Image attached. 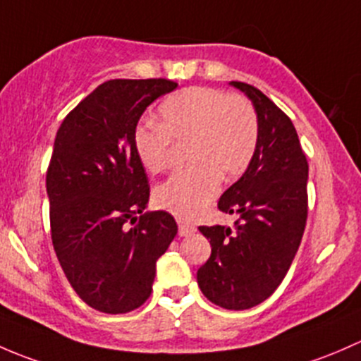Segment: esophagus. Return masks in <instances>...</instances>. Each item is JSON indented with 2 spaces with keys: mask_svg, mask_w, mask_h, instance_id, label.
<instances>
[{
  "mask_svg": "<svg viewBox=\"0 0 361 361\" xmlns=\"http://www.w3.org/2000/svg\"><path fill=\"white\" fill-rule=\"evenodd\" d=\"M196 231V228L192 224H185V222L179 221V235L180 236H189Z\"/></svg>",
  "mask_w": 361,
  "mask_h": 361,
  "instance_id": "1",
  "label": "esophagus"
}]
</instances>
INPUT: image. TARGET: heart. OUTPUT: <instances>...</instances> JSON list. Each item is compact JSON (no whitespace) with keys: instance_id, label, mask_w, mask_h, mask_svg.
<instances>
[{"instance_id":"obj_1","label":"heart","mask_w":361,"mask_h":361,"mask_svg":"<svg viewBox=\"0 0 361 361\" xmlns=\"http://www.w3.org/2000/svg\"><path fill=\"white\" fill-rule=\"evenodd\" d=\"M259 142L254 104L221 88L189 87L159 106V125H140L133 135L139 161L149 173L170 166L176 146H185L189 169L159 184L156 205L179 219H195L215 198L221 177L233 180L250 165Z\"/></svg>"}]
</instances>
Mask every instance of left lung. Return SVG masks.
Instances as JSON below:
<instances>
[{"instance_id":"obj_1","label":"left lung","mask_w":361,"mask_h":361,"mask_svg":"<svg viewBox=\"0 0 361 361\" xmlns=\"http://www.w3.org/2000/svg\"><path fill=\"white\" fill-rule=\"evenodd\" d=\"M259 118L250 165L219 200L235 229L200 226L212 254L196 273L203 295L224 310H250L283 281L307 221V159L292 120L259 88L241 81Z\"/></svg>"}]
</instances>
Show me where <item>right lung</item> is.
<instances>
[{
	"label": "right lung",
	"instance_id": "add662e5",
	"mask_svg": "<svg viewBox=\"0 0 361 361\" xmlns=\"http://www.w3.org/2000/svg\"><path fill=\"white\" fill-rule=\"evenodd\" d=\"M176 81L109 80L64 118L47 170L51 243L71 287L109 314L153 292L156 261L177 235L169 212H147L149 179L133 147L137 123Z\"/></svg>",
	"mask_w": 361,
	"mask_h": 361
}]
</instances>
